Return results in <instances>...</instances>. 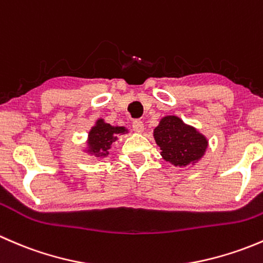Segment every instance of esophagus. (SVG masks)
Masks as SVG:
<instances>
[{"instance_id": "obj_1", "label": "esophagus", "mask_w": 263, "mask_h": 263, "mask_svg": "<svg viewBox=\"0 0 263 263\" xmlns=\"http://www.w3.org/2000/svg\"><path fill=\"white\" fill-rule=\"evenodd\" d=\"M132 128H134L135 132L141 134V132L144 131V123H142V121H140V119H136V121L132 122Z\"/></svg>"}]
</instances>
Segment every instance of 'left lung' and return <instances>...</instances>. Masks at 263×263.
<instances>
[{"mask_svg": "<svg viewBox=\"0 0 263 263\" xmlns=\"http://www.w3.org/2000/svg\"><path fill=\"white\" fill-rule=\"evenodd\" d=\"M161 156L176 166H187L202 158L208 140L176 116H166L154 129Z\"/></svg>", "mask_w": 263, "mask_h": 263, "instance_id": "1", "label": "left lung"}]
</instances>
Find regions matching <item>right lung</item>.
I'll list each match as a JSON object with an SVG mask.
<instances>
[{"label":"right lung","mask_w":263,"mask_h":263,"mask_svg":"<svg viewBox=\"0 0 263 263\" xmlns=\"http://www.w3.org/2000/svg\"><path fill=\"white\" fill-rule=\"evenodd\" d=\"M124 132H126L124 127H113L105 123L103 119H99L89 132V141H87L89 151L94 154L97 158L107 156L109 154L108 150L117 140V135L124 134Z\"/></svg>","instance_id":"add662e5"}]
</instances>
